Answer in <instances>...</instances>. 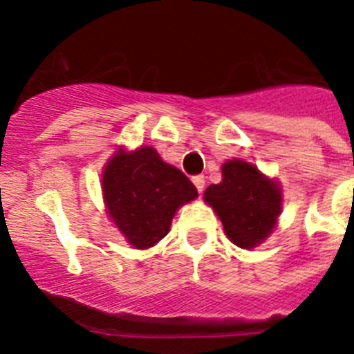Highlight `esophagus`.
<instances>
[{"instance_id": "1", "label": "esophagus", "mask_w": 354, "mask_h": 354, "mask_svg": "<svg viewBox=\"0 0 354 354\" xmlns=\"http://www.w3.org/2000/svg\"><path fill=\"white\" fill-rule=\"evenodd\" d=\"M192 181H194L196 189H198L199 192H203V189H205V176H203V174H198V176L192 178Z\"/></svg>"}]
</instances>
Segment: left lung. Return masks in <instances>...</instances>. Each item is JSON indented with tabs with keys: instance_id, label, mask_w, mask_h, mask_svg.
Returning <instances> with one entry per match:
<instances>
[{
	"instance_id": "left-lung-1",
	"label": "left lung",
	"mask_w": 354,
	"mask_h": 354,
	"mask_svg": "<svg viewBox=\"0 0 354 354\" xmlns=\"http://www.w3.org/2000/svg\"><path fill=\"white\" fill-rule=\"evenodd\" d=\"M205 201L219 215L230 241L242 250L257 248L276 226L281 212V189L257 165L228 160L223 181L205 190Z\"/></svg>"
}]
</instances>
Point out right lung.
<instances>
[{
    "label": "right lung",
    "instance_id": "add662e5",
    "mask_svg": "<svg viewBox=\"0 0 354 354\" xmlns=\"http://www.w3.org/2000/svg\"><path fill=\"white\" fill-rule=\"evenodd\" d=\"M101 185L109 215L135 250L162 241L178 208L198 198L194 183L149 146L119 149L104 167Z\"/></svg>",
    "mask_w": 354,
    "mask_h": 354
}]
</instances>
